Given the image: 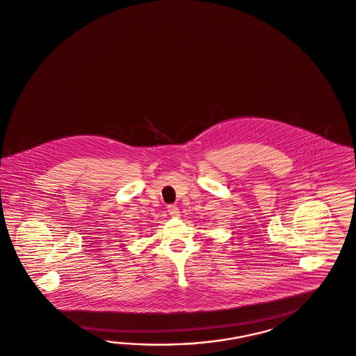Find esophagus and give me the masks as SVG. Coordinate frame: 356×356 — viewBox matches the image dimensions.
I'll return each mask as SVG.
<instances>
[{"label": "esophagus", "instance_id": "esophagus-1", "mask_svg": "<svg viewBox=\"0 0 356 356\" xmlns=\"http://www.w3.org/2000/svg\"><path fill=\"white\" fill-rule=\"evenodd\" d=\"M167 211L172 216V218H179L180 216V211H179V207L176 204H170L167 207Z\"/></svg>", "mask_w": 356, "mask_h": 356}]
</instances>
